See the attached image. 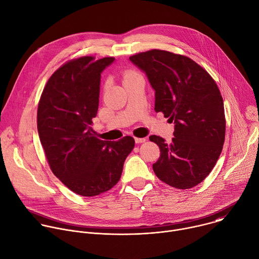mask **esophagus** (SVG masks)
I'll return each mask as SVG.
<instances>
[{
  "label": "esophagus",
  "instance_id": "esophagus-1",
  "mask_svg": "<svg viewBox=\"0 0 259 259\" xmlns=\"http://www.w3.org/2000/svg\"><path fill=\"white\" fill-rule=\"evenodd\" d=\"M135 142L136 143H143L146 141V138H138V137H135Z\"/></svg>",
  "mask_w": 259,
  "mask_h": 259
}]
</instances>
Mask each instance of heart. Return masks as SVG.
I'll return each instance as SVG.
<instances>
[{
  "instance_id": "heart-1",
  "label": "heart",
  "mask_w": 259,
  "mask_h": 259,
  "mask_svg": "<svg viewBox=\"0 0 259 259\" xmlns=\"http://www.w3.org/2000/svg\"><path fill=\"white\" fill-rule=\"evenodd\" d=\"M136 73H134V72H127L126 74H125V76H124V80L125 79H127V78H129V77H131V76H133V75H135Z\"/></svg>"
}]
</instances>
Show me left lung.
<instances>
[{
	"mask_svg": "<svg viewBox=\"0 0 259 259\" xmlns=\"http://www.w3.org/2000/svg\"><path fill=\"white\" fill-rule=\"evenodd\" d=\"M129 60L154 91V111L175 124L169 143L149 137L160 149L153 171L178 189L198 185L215 165L225 141V109L217 83L193 60L166 51L151 50Z\"/></svg>",
	"mask_w": 259,
	"mask_h": 259,
	"instance_id": "1",
	"label": "left lung"
}]
</instances>
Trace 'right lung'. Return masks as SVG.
I'll list each match as a JSON object with an SVG mask.
<instances>
[{"instance_id":"right-lung-1","label":"right lung","mask_w":259,"mask_h":259,"mask_svg":"<svg viewBox=\"0 0 259 259\" xmlns=\"http://www.w3.org/2000/svg\"><path fill=\"white\" fill-rule=\"evenodd\" d=\"M114 61L82 57L66 63L51 76L38 104L37 130L51 169L82 196L113 188L135 145L131 136L101 140L91 127L99 110L101 74Z\"/></svg>"}]
</instances>
